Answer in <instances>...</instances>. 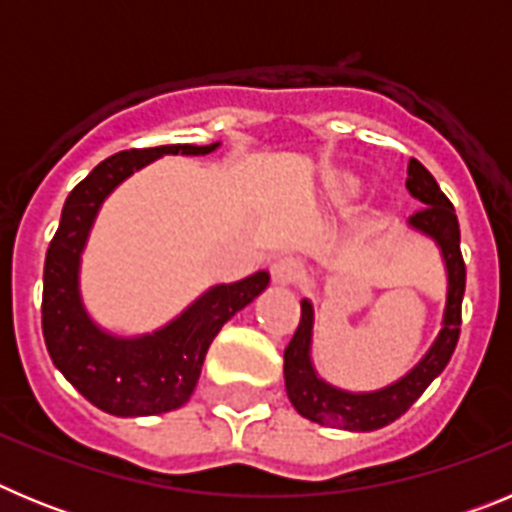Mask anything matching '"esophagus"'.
<instances>
[{
  "mask_svg": "<svg viewBox=\"0 0 512 512\" xmlns=\"http://www.w3.org/2000/svg\"><path fill=\"white\" fill-rule=\"evenodd\" d=\"M271 277L277 284H300L305 279V264L295 256H282L271 266Z\"/></svg>",
  "mask_w": 512,
  "mask_h": 512,
  "instance_id": "esophagus-1",
  "label": "esophagus"
}]
</instances>
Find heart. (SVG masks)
I'll use <instances>...</instances> for the list:
<instances>
[{"label": "heart", "instance_id": "obj_1", "mask_svg": "<svg viewBox=\"0 0 512 512\" xmlns=\"http://www.w3.org/2000/svg\"><path fill=\"white\" fill-rule=\"evenodd\" d=\"M356 192H359V184H356V182L343 184V194H348V197H351V194H356Z\"/></svg>", "mask_w": 512, "mask_h": 512}]
</instances>
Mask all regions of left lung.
<instances>
[{
    "label": "left lung",
    "mask_w": 512,
    "mask_h": 512,
    "mask_svg": "<svg viewBox=\"0 0 512 512\" xmlns=\"http://www.w3.org/2000/svg\"><path fill=\"white\" fill-rule=\"evenodd\" d=\"M405 187L415 200L425 205L423 210L410 217L408 225L436 243L443 266H446V305H443L441 330L431 348L423 354V359L408 374H402L397 382L372 392L341 390L336 384L325 382L312 364L315 310H312L310 300H302L300 328L295 330L289 346L284 348V387H287V397L297 413L312 423L333 425L341 431L356 433L384 428L400 418L423 395L425 387L446 369L451 354H454L456 341H459L461 300H464V284H467V269H464L459 248V220H456L454 205L441 192L431 171L415 158H410Z\"/></svg>",
    "instance_id": "1"
}]
</instances>
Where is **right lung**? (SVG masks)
Instances as JSON below:
<instances>
[{
  "instance_id": "right-lung-1",
  "label": "right lung",
  "mask_w": 512,
  "mask_h": 512,
  "mask_svg": "<svg viewBox=\"0 0 512 512\" xmlns=\"http://www.w3.org/2000/svg\"><path fill=\"white\" fill-rule=\"evenodd\" d=\"M220 143L133 148L104 158L66 197L43 269V338L58 372L104 413L143 418L182 408L200 379L205 354L235 312L269 287V271L215 284L174 320L143 336H117L81 300V253L104 200L128 176L161 156H207Z\"/></svg>"
}]
</instances>
